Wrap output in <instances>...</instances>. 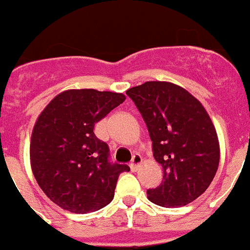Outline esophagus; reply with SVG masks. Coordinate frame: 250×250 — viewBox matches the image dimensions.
Returning a JSON list of instances; mask_svg holds the SVG:
<instances>
[{
    "label": "esophagus",
    "instance_id": "1",
    "mask_svg": "<svg viewBox=\"0 0 250 250\" xmlns=\"http://www.w3.org/2000/svg\"><path fill=\"white\" fill-rule=\"evenodd\" d=\"M141 163H143V158H141V155L135 154L134 158H132V161L130 163V167H131L132 171H136V170L139 169V167L141 165Z\"/></svg>",
    "mask_w": 250,
    "mask_h": 250
}]
</instances>
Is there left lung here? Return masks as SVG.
<instances>
[{
  "instance_id": "obj_1",
  "label": "left lung",
  "mask_w": 250,
  "mask_h": 250,
  "mask_svg": "<svg viewBox=\"0 0 250 250\" xmlns=\"http://www.w3.org/2000/svg\"><path fill=\"white\" fill-rule=\"evenodd\" d=\"M126 95L146 123L163 167V182L147 190V199L165 208L194 202L213 182L220 159L216 130L203 104L167 81H146Z\"/></svg>"
}]
</instances>
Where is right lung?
<instances>
[{
	"instance_id": "add662e5",
	"label": "right lung",
	"mask_w": 250,
	"mask_h": 250,
	"mask_svg": "<svg viewBox=\"0 0 250 250\" xmlns=\"http://www.w3.org/2000/svg\"><path fill=\"white\" fill-rule=\"evenodd\" d=\"M126 96L94 89L60 92L35 123L30 144L31 169L51 202L76 214L96 211L114 199L125 164H111L109 146L94 134Z\"/></svg>"
}]
</instances>
